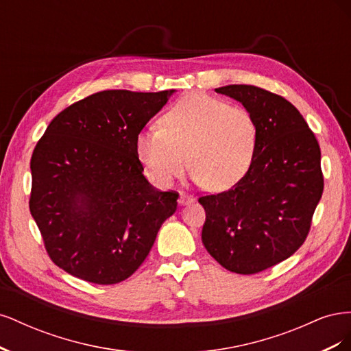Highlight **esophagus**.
<instances>
[{
	"instance_id": "esophagus-1",
	"label": "esophagus",
	"mask_w": 351,
	"mask_h": 351,
	"mask_svg": "<svg viewBox=\"0 0 351 351\" xmlns=\"http://www.w3.org/2000/svg\"><path fill=\"white\" fill-rule=\"evenodd\" d=\"M195 199L193 197H190V196H187V195H180V197H178V204L180 205H189V204H192Z\"/></svg>"
}]
</instances>
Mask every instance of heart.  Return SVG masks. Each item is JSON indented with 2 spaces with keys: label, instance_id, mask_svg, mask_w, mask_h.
<instances>
[{
  "label": "heart",
  "instance_id": "1",
  "mask_svg": "<svg viewBox=\"0 0 351 351\" xmlns=\"http://www.w3.org/2000/svg\"><path fill=\"white\" fill-rule=\"evenodd\" d=\"M258 143V125L241 107L205 93H192L137 137V156L158 187H169L193 167L196 183L226 190L246 174Z\"/></svg>",
  "mask_w": 351,
  "mask_h": 351
}]
</instances>
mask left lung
<instances>
[{
    "label": "left lung",
    "mask_w": 351,
    "mask_h": 351,
    "mask_svg": "<svg viewBox=\"0 0 351 351\" xmlns=\"http://www.w3.org/2000/svg\"><path fill=\"white\" fill-rule=\"evenodd\" d=\"M215 90L252 114L258 143L243 178L226 192L199 197L206 212L202 243L226 269L256 274L290 258L307 237L324 192L319 143L280 95L250 84Z\"/></svg>",
    "instance_id": "obj_1"
}]
</instances>
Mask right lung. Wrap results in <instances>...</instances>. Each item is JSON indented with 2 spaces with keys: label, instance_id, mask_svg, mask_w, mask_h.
Instances as JSON below:
<instances>
[{
  "label": "right lung",
  "instance_id": "add662e5",
  "mask_svg": "<svg viewBox=\"0 0 351 351\" xmlns=\"http://www.w3.org/2000/svg\"><path fill=\"white\" fill-rule=\"evenodd\" d=\"M174 89L102 90L61 111L30 159L29 200L57 267L93 284L127 280L151 252L178 193L142 174L136 142Z\"/></svg>",
  "mask_w": 351,
  "mask_h": 351
}]
</instances>
